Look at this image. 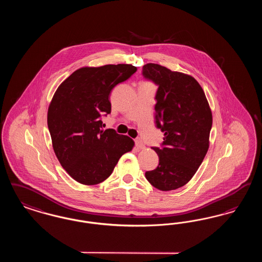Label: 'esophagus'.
<instances>
[{
	"instance_id": "obj_1",
	"label": "esophagus",
	"mask_w": 262,
	"mask_h": 262,
	"mask_svg": "<svg viewBox=\"0 0 262 262\" xmlns=\"http://www.w3.org/2000/svg\"><path fill=\"white\" fill-rule=\"evenodd\" d=\"M136 145H137V147L138 149H143V148L145 147L144 144H143V142H142V140L139 139V138L136 139Z\"/></svg>"
}]
</instances>
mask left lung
Wrapping results in <instances>:
<instances>
[{
	"label": "left lung",
	"mask_w": 262,
	"mask_h": 262,
	"mask_svg": "<svg viewBox=\"0 0 262 262\" xmlns=\"http://www.w3.org/2000/svg\"><path fill=\"white\" fill-rule=\"evenodd\" d=\"M142 75L157 86L155 123L164 133L156 169L145 178L167 191L185 186L196 173L209 147L212 113L200 83L190 75L146 63Z\"/></svg>",
	"instance_id": "8db88e82"
}]
</instances>
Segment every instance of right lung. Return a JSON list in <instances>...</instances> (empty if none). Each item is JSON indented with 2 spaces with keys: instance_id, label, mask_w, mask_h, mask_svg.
I'll use <instances>...</instances> for the list:
<instances>
[{
  "instance_id": "right-lung-1",
  "label": "right lung",
  "mask_w": 262,
  "mask_h": 262,
  "mask_svg": "<svg viewBox=\"0 0 262 262\" xmlns=\"http://www.w3.org/2000/svg\"><path fill=\"white\" fill-rule=\"evenodd\" d=\"M132 64L81 68L56 90L47 123L53 149L62 168L82 185H97L110 174L123 154L133 149L130 137L103 129L111 113L110 94L137 72Z\"/></svg>"
}]
</instances>
